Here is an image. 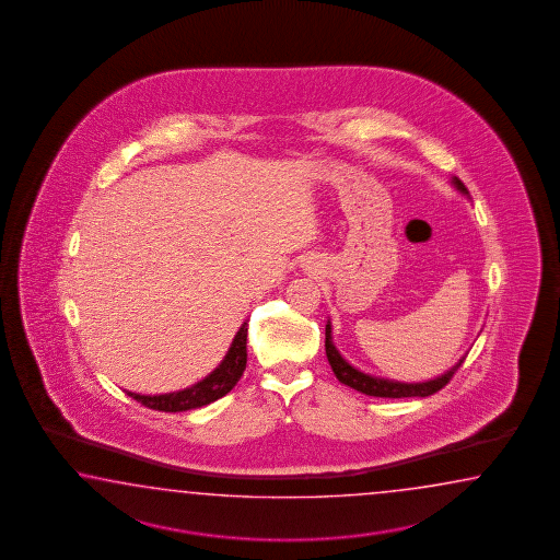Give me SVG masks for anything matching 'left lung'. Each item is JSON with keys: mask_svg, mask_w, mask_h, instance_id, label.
<instances>
[{"mask_svg": "<svg viewBox=\"0 0 560 560\" xmlns=\"http://www.w3.org/2000/svg\"><path fill=\"white\" fill-rule=\"evenodd\" d=\"M453 184L456 186V190L463 191L465 196H468V190H466L465 184L460 179L453 178ZM324 346H326V357H328V362L332 366L336 378L346 384V386L354 388L358 393L366 394V396H376V398H410V396H422L424 398V396H430V394L439 393L441 388H444L451 382L454 372L460 369V364L465 362V358L458 360L456 366H453V369L448 370L446 374L439 376V378H434V381L415 382V384L410 382L408 384V382L386 381V378H378V376H370V374H364V372H360L354 366H350L345 358L340 357L336 346H334L330 322L326 324V345Z\"/></svg>", "mask_w": 560, "mask_h": 560, "instance_id": "obj_1", "label": "left lung"}]
</instances>
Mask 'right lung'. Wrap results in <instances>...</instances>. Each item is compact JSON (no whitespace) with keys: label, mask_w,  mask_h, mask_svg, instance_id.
Listing matches in <instances>:
<instances>
[{"label":"right lung","mask_w":560,"mask_h":560,"mask_svg":"<svg viewBox=\"0 0 560 560\" xmlns=\"http://www.w3.org/2000/svg\"><path fill=\"white\" fill-rule=\"evenodd\" d=\"M246 338H248V324L244 322L240 326L238 334L234 336V342L230 346L226 357L220 362V366L190 388H184L179 393L155 394V396L136 393H128V396L138 400L140 405L148 406L152 410H162V412H182V410L210 405L218 398L226 396L244 374L246 358H248Z\"/></svg>","instance_id":"1"}]
</instances>
